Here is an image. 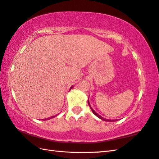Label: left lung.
Returning a JSON list of instances; mask_svg holds the SVG:
<instances>
[{
  "mask_svg": "<svg viewBox=\"0 0 159 159\" xmlns=\"http://www.w3.org/2000/svg\"><path fill=\"white\" fill-rule=\"evenodd\" d=\"M88 105H89V107H90V108H91V110H92V112L93 113H94L95 115H96V116H97V117H98L99 118V119H102V120H105V121H112V120H106V119H104V118L103 117H102L101 116H100V115H99V114H98L97 113H96V111L94 110H93V109H92V107H91V106H90V105H89V99H88Z\"/></svg>",
  "mask_w": 159,
  "mask_h": 159,
  "instance_id": "1",
  "label": "left lung"
}]
</instances>
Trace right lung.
Returning a JSON list of instances; mask_svg holds the SVG:
<instances>
[{"mask_svg":"<svg viewBox=\"0 0 159 159\" xmlns=\"http://www.w3.org/2000/svg\"><path fill=\"white\" fill-rule=\"evenodd\" d=\"M71 88H72V87H71V88H70V89H71ZM53 117H54V116H52V117H51V119H52V118H53ZM45 120H46V119H45Z\"/></svg>","mask_w":159,"mask_h":159,"instance_id":"1","label":"right lung"}]
</instances>
